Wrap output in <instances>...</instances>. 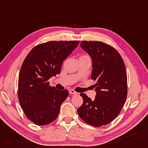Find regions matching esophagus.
<instances>
[{"mask_svg":"<svg viewBox=\"0 0 148 148\" xmlns=\"http://www.w3.org/2000/svg\"><path fill=\"white\" fill-rule=\"evenodd\" d=\"M69 92L70 94H71V95H76V94H77V93L76 92H75V91L74 90H69Z\"/></svg>","mask_w":148,"mask_h":148,"instance_id":"1","label":"esophagus"}]
</instances>
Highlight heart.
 <instances>
[{"instance_id": "1", "label": "heart", "mask_w": 148, "mask_h": 148, "mask_svg": "<svg viewBox=\"0 0 148 148\" xmlns=\"http://www.w3.org/2000/svg\"><path fill=\"white\" fill-rule=\"evenodd\" d=\"M84 56H87V55H84Z\"/></svg>"}]
</instances>
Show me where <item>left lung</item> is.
Returning <instances> with one entry per match:
<instances>
[{"label":"left lung","instance_id":"1","mask_svg":"<svg viewBox=\"0 0 148 148\" xmlns=\"http://www.w3.org/2000/svg\"><path fill=\"white\" fill-rule=\"evenodd\" d=\"M80 46L92 58L91 77L97 80V83L93 100L86 94H80L83 103L77 109V113L87 123L100 127L114 120L126 101V69L119 53L107 44L81 41Z\"/></svg>","mask_w":148,"mask_h":148}]
</instances>
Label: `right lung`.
<instances>
[{"label":"right lung","instance_id":"right-lung-1","mask_svg":"<svg viewBox=\"0 0 148 148\" xmlns=\"http://www.w3.org/2000/svg\"><path fill=\"white\" fill-rule=\"evenodd\" d=\"M79 41H49L36 46L24 60L18 77V99L27 117L37 125L57 118L69 91L58 90L48 79L60 73L64 60Z\"/></svg>","mask_w":148,"mask_h":148}]
</instances>
